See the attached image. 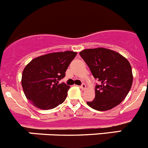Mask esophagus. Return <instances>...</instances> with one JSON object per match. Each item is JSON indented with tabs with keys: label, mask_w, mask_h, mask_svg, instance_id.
Returning <instances> with one entry per match:
<instances>
[{
	"label": "esophagus",
	"mask_w": 148,
	"mask_h": 148,
	"mask_svg": "<svg viewBox=\"0 0 148 148\" xmlns=\"http://www.w3.org/2000/svg\"><path fill=\"white\" fill-rule=\"evenodd\" d=\"M80 87H81V89H82V90H85V89H86V84L84 83H83L82 85L80 86Z\"/></svg>",
	"instance_id": "1"
}]
</instances>
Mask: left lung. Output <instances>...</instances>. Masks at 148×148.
<instances>
[{
    "label": "left lung",
    "instance_id": "8db88e82",
    "mask_svg": "<svg viewBox=\"0 0 148 148\" xmlns=\"http://www.w3.org/2000/svg\"><path fill=\"white\" fill-rule=\"evenodd\" d=\"M95 78V99L87 101L92 109L105 111L122 101L131 88L133 73L130 62L119 53L105 48L87 49L79 53Z\"/></svg>",
    "mask_w": 148,
    "mask_h": 148
}]
</instances>
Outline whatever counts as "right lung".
<instances>
[{
    "instance_id": "obj_1",
    "label": "right lung",
    "mask_w": 148,
    "mask_h": 148,
    "mask_svg": "<svg viewBox=\"0 0 148 148\" xmlns=\"http://www.w3.org/2000/svg\"><path fill=\"white\" fill-rule=\"evenodd\" d=\"M77 53L65 51L34 58L22 73L21 84L27 99L36 108L50 110L62 104L70 86L59 84Z\"/></svg>"
}]
</instances>
